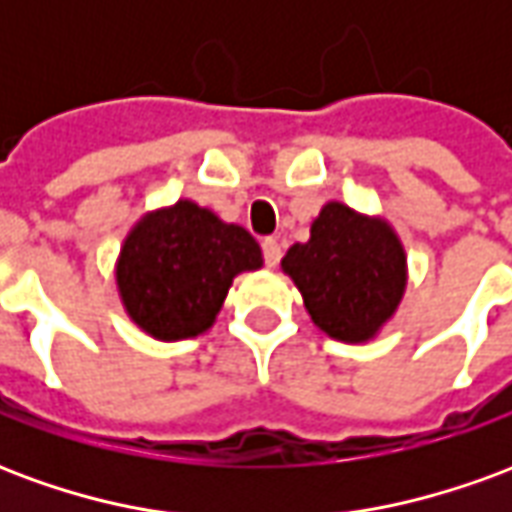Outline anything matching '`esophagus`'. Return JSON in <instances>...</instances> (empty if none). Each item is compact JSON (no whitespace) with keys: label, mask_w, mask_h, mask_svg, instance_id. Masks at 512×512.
Here are the masks:
<instances>
[{"label":"esophagus","mask_w":512,"mask_h":512,"mask_svg":"<svg viewBox=\"0 0 512 512\" xmlns=\"http://www.w3.org/2000/svg\"><path fill=\"white\" fill-rule=\"evenodd\" d=\"M263 260H266V266H277L279 257H282V244H279V238H263Z\"/></svg>","instance_id":"obj_1"}]
</instances>
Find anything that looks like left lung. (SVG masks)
Wrapping results in <instances>:
<instances>
[{
  "instance_id": "8db88e82",
  "label": "left lung",
  "mask_w": 512,
  "mask_h": 512,
  "mask_svg": "<svg viewBox=\"0 0 512 512\" xmlns=\"http://www.w3.org/2000/svg\"><path fill=\"white\" fill-rule=\"evenodd\" d=\"M282 268L323 332L365 343L392 318L406 288V255L392 227L329 202L312 222L310 241L293 244Z\"/></svg>"
}]
</instances>
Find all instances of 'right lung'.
<instances>
[{
    "instance_id": "add662e5",
    "label": "right lung",
    "mask_w": 512,
    "mask_h": 512,
    "mask_svg": "<svg viewBox=\"0 0 512 512\" xmlns=\"http://www.w3.org/2000/svg\"><path fill=\"white\" fill-rule=\"evenodd\" d=\"M260 266V246L244 227L183 200L131 230L117 288L136 326L156 340H186L216 321L235 274Z\"/></svg>"
}]
</instances>
